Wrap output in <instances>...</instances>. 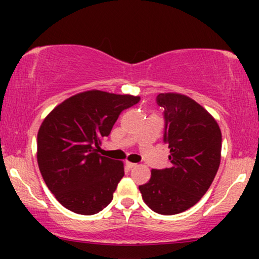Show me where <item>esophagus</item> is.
<instances>
[{
	"label": "esophagus",
	"mask_w": 259,
	"mask_h": 259,
	"mask_svg": "<svg viewBox=\"0 0 259 259\" xmlns=\"http://www.w3.org/2000/svg\"><path fill=\"white\" fill-rule=\"evenodd\" d=\"M125 164H126V167L129 168V169H133V168L136 167L135 163H132V162H125Z\"/></svg>",
	"instance_id": "1"
}]
</instances>
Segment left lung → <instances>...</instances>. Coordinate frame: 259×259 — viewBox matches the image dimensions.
Here are the masks:
<instances>
[{
	"mask_svg": "<svg viewBox=\"0 0 259 259\" xmlns=\"http://www.w3.org/2000/svg\"><path fill=\"white\" fill-rule=\"evenodd\" d=\"M157 103L164 108L170 165L152 169L139 190L153 212L171 215L195 206L209 189L221 164L222 133L214 118L185 95L159 94Z\"/></svg>",
	"mask_w": 259,
	"mask_h": 259,
	"instance_id": "8db88e82",
	"label": "left lung"
}]
</instances>
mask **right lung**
Masks as SVG:
<instances>
[{"mask_svg":"<svg viewBox=\"0 0 259 259\" xmlns=\"http://www.w3.org/2000/svg\"><path fill=\"white\" fill-rule=\"evenodd\" d=\"M139 101V96L90 90L63 101L44 119L37 164L50 191L67 209L91 215L111 203L124 164L100 156L101 139Z\"/></svg>","mask_w":259,"mask_h":259,"instance_id":"right-lung-1","label":"right lung"}]
</instances>
